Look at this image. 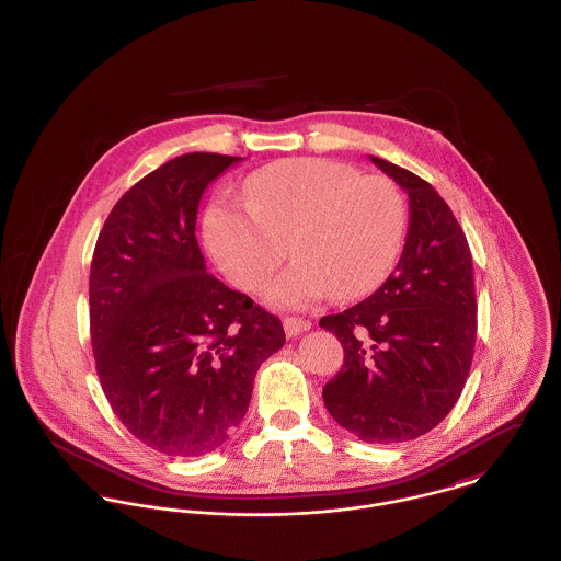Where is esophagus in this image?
Listing matches in <instances>:
<instances>
[{
	"mask_svg": "<svg viewBox=\"0 0 561 561\" xmlns=\"http://www.w3.org/2000/svg\"><path fill=\"white\" fill-rule=\"evenodd\" d=\"M283 328H285V334L291 339V336H298L306 330H310V321L302 319V317H285Z\"/></svg>",
	"mask_w": 561,
	"mask_h": 561,
	"instance_id": "1",
	"label": "esophagus"
}]
</instances>
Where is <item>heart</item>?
<instances>
[{
  "instance_id": "1",
  "label": "heart",
  "mask_w": 561,
  "mask_h": 561,
  "mask_svg": "<svg viewBox=\"0 0 561 561\" xmlns=\"http://www.w3.org/2000/svg\"><path fill=\"white\" fill-rule=\"evenodd\" d=\"M244 205L216 199L205 244L220 272L256 291L283 256H296L265 289L267 302L306 306L334 291L352 300L375 291L394 270L408 207L397 184L325 158L274 162L242 186Z\"/></svg>"
}]
</instances>
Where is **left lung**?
Returning <instances> with one entry per match:
<instances>
[{"label": "left lung", "mask_w": 561, "mask_h": 561, "mask_svg": "<svg viewBox=\"0 0 561 561\" xmlns=\"http://www.w3.org/2000/svg\"><path fill=\"white\" fill-rule=\"evenodd\" d=\"M409 197L403 255L366 300L319 325L336 334L345 364L323 386L330 415L366 444H397L435 428L465 388L478 330L467 238L439 193L370 156Z\"/></svg>", "instance_id": "1"}]
</instances>
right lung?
Here are the masks:
<instances>
[{
    "mask_svg": "<svg viewBox=\"0 0 561 561\" xmlns=\"http://www.w3.org/2000/svg\"><path fill=\"white\" fill-rule=\"evenodd\" d=\"M238 156H178L104 220L90 270V334L102 392L153 450L191 459L242 422L259 366L285 345L276 314L205 272L195 238L207 184Z\"/></svg>",
    "mask_w": 561,
    "mask_h": 561,
    "instance_id": "1",
    "label": "right lung"
}]
</instances>
